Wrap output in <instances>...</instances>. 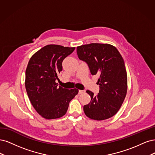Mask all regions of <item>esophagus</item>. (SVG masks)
Instances as JSON below:
<instances>
[{
    "mask_svg": "<svg viewBox=\"0 0 155 155\" xmlns=\"http://www.w3.org/2000/svg\"><path fill=\"white\" fill-rule=\"evenodd\" d=\"M85 93V91H84V90H79L78 91V94H83V93Z\"/></svg>",
    "mask_w": 155,
    "mask_h": 155,
    "instance_id": "1",
    "label": "esophagus"
}]
</instances>
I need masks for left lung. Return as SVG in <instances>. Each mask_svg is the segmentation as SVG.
I'll use <instances>...</instances> for the list:
<instances>
[{
  "label": "left lung",
  "instance_id": "left-lung-1",
  "mask_svg": "<svg viewBox=\"0 0 155 155\" xmlns=\"http://www.w3.org/2000/svg\"><path fill=\"white\" fill-rule=\"evenodd\" d=\"M79 59L86 62L91 74L99 76V93L87 90L91 102L84 106L89 118L103 120L112 117L120 108L126 96L127 77L124 59L118 49L108 44L91 43L77 48Z\"/></svg>",
  "mask_w": 155,
  "mask_h": 155
}]
</instances>
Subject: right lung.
<instances>
[{"label":"right lung","instance_id":"right-lung-1","mask_svg":"<svg viewBox=\"0 0 155 155\" xmlns=\"http://www.w3.org/2000/svg\"><path fill=\"white\" fill-rule=\"evenodd\" d=\"M75 48L49 44L31 57L26 70L25 86L32 106L46 119H55L66 113L69 104L78 94L77 89L58 86L62 61Z\"/></svg>","mask_w":155,"mask_h":155}]
</instances>
